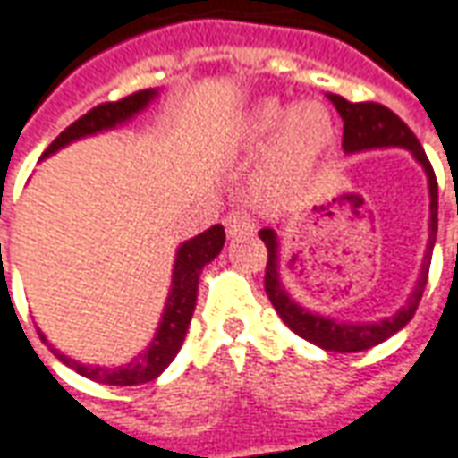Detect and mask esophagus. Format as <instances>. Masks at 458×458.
<instances>
[{"mask_svg": "<svg viewBox=\"0 0 458 458\" xmlns=\"http://www.w3.org/2000/svg\"><path fill=\"white\" fill-rule=\"evenodd\" d=\"M225 230H228L230 238H241V235H250L255 230V223L250 213L245 210H233L225 216Z\"/></svg>", "mask_w": 458, "mask_h": 458, "instance_id": "1", "label": "esophagus"}]
</instances>
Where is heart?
Here are the masks:
<instances>
[{"label":"heart","mask_w":458,"mask_h":458,"mask_svg":"<svg viewBox=\"0 0 458 458\" xmlns=\"http://www.w3.org/2000/svg\"><path fill=\"white\" fill-rule=\"evenodd\" d=\"M241 138L248 148L266 152L255 173L260 200H283L306 182L335 140V120L318 99H303L285 107L276 99L255 105L242 120Z\"/></svg>","instance_id":"obj_1"}]
</instances>
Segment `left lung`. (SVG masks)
I'll return each instance as SVG.
<instances>
[{"label":"left lung","instance_id":"1","mask_svg":"<svg viewBox=\"0 0 458 458\" xmlns=\"http://www.w3.org/2000/svg\"><path fill=\"white\" fill-rule=\"evenodd\" d=\"M334 102V107L344 120V152L346 155H356V152L366 150H386V148H401L413 155V160L424 167L426 180H428V242H426L424 260H421V270L416 285L406 298V303L391 313L388 318L371 320V323H353V320H338L331 316H320L303 308L293 295L288 293L285 283L281 278V238L278 230L263 228L258 235L268 248V266H266V293H268L270 303L278 310L283 323L306 338L310 344H316L323 351H334V353H359L366 348L384 344L386 338L399 334L401 328L413 318L419 301L424 295L426 278H428V266H431V253H434V242H437L438 230V185L434 167L426 157L421 142L416 140L409 124L401 120L399 114L378 105V102H348L341 95H328Z\"/></svg>","mask_w":458,"mask_h":458}]
</instances>
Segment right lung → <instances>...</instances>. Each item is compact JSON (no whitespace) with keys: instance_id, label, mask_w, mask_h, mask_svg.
I'll return each mask as SVG.
<instances>
[{"instance_id":"obj_1","label":"right lung","mask_w":458,"mask_h":458,"mask_svg":"<svg viewBox=\"0 0 458 458\" xmlns=\"http://www.w3.org/2000/svg\"><path fill=\"white\" fill-rule=\"evenodd\" d=\"M160 95V89H140L130 98L120 99V102H105V105H98L95 110H89L87 114H82L77 123H72L62 135H59L49 148L45 150L42 157H49L55 155L62 148H67L70 142H77L82 138H92V135H99V132H107V130H114L120 124L130 123L132 117H138L140 112L148 110L152 99ZM225 245V230L223 225H213L208 228L200 235L190 238V241L180 242L175 253V266H173V281H170V293H167V301H165L163 308V318H160V326L152 335V341L148 344L145 351H140L135 359L124 366H87V363H80V360L64 356L59 348L49 346L45 334L42 341L47 346L52 348V353L57 356L64 366H70L80 376L85 378H92L98 384L107 386H138L148 384V381H155L160 373L173 363V359L177 356V351L185 341V334H188L190 318H192V310H195V301H198V283H200V273L203 268L217 258V253L223 250Z\"/></svg>"}]
</instances>
